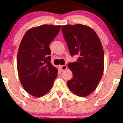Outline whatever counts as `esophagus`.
Wrapping results in <instances>:
<instances>
[{
	"instance_id": "obj_1",
	"label": "esophagus",
	"mask_w": 123,
	"mask_h": 123,
	"mask_svg": "<svg viewBox=\"0 0 123 123\" xmlns=\"http://www.w3.org/2000/svg\"><path fill=\"white\" fill-rule=\"evenodd\" d=\"M60 68H61V70L62 71H64L65 70H66L67 69V65H61V66H60Z\"/></svg>"
}]
</instances>
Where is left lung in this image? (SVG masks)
Wrapping results in <instances>:
<instances>
[{
    "label": "left lung",
    "mask_w": 123,
    "mask_h": 123,
    "mask_svg": "<svg viewBox=\"0 0 123 123\" xmlns=\"http://www.w3.org/2000/svg\"><path fill=\"white\" fill-rule=\"evenodd\" d=\"M62 31L70 55L78 57L76 62L68 64L73 78L67 85L75 95L86 97L96 90L103 74L101 43L95 31L85 25H65L62 26Z\"/></svg>",
    "instance_id": "obj_1"
}]
</instances>
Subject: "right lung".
<instances>
[{"label":"right lung","mask_w":123,"mask_h":123,"mask_svg":"<svg viewBox=\"0 0 123 123\" xmlns=\"http://www.w3.org/2000/svg\"><path fill=\"white\" fill-rule=\"evenodd\" d=\"M60 27L43 25L31 28L20 43L17 59L18 76L23 88L33 96L48 93L58 75V70L50 62L49 45Z\"/></svg>","instance_id":"right-lung-1"}]
</instances>
